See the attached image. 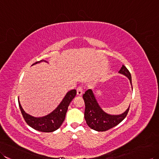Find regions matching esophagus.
I'll return each instance as SVG.
<instances>
[{"label": "esophagus", "instance_id": "34e87169", "mask_svg": "<svg viewBox=\"0 0 159 159\" xmlns=\"http://www.w3.org/2000/svg\"><path fill=\"white\" fill-rule=\"evenodd\" d=\"M83 94V90L82 86H80L77 88V94L78 96H82Z\"/></svg>", "mask_w": 159, "mask_h": 159}]
</instances>
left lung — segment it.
<instances>
[{"mask_svg":"<svg viewBox=\"0 0 159 159\" xmlns=\"http://www.w3.org/2000/svg\"><path fill=\"white\" fill-rule=\"evenodd\" d=\"M119 73L129 79L131 85V76L124 65H122ZM85 102L84 118L88 125L91 129L98 131H105L117 125L125 118L129 109V106L124 113L120 115H110L104 112L100 107L94 93L89 89L83 94ZM130 105V104H129Z\"/></svg>","mask_w":159,"mask_h":159,"instance_id":"1","label":"left lung"}]
</instances>
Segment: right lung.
Returning <instances> with one entry per match:
<instances>
[{
	"mask_svg": "<svg viewBox=\"0 0 159 159\" xmlns=\"http://www.w3.org/2000/svg\"><path fill=\"white\" fill-rule=\"evenodd\" d=\"M43 61L48 63L45 60H41L40 61L36 62L32 65ZM76 94V90H71L69 91L66 95L65 96L63 99L62 100L59 106L55 110L48 115L40 117H34V116L25 113V111L21 105L19 100H18V102L23 117H24L25 122L28 123V125L32 127L34 129L42 131V132H52V131H55L59 129L64 121L68 107L71 102V100L74 98Z\"/></svg>",
	"mask_w": 159,
	"mask_h": 159,
	"instance_id": "1",
	"label": "right lung"
}]
</instances>
